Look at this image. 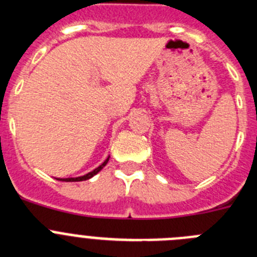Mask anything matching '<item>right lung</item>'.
Returning <instances> with one entry per match:
<instances>
[{
	"label": "right lung",
	"mask_w": 257,
	"mask_h": 257,
	"mask_svg": "<svg viewBox=\"0 0 257 257\" xmlns=\"http://www.w3.org/2000/svg\"><path fill=\"white\" fill-rule=\"evenodd\" d=\"M108 161H109V158H106L105 161H104V163L103 165H100L99 166V167H96V169L94 170V171H91V172H88V174H86V175H83V176H79V178H69V179H60L61 181H83V180H87V179H90V178H92V176H94V175H96L97 172L100 171L101 169H103L104 166L106 165V163H108Z\"/></svg>",
	"instance_id": "right-lung-1"
}]
</instances>
